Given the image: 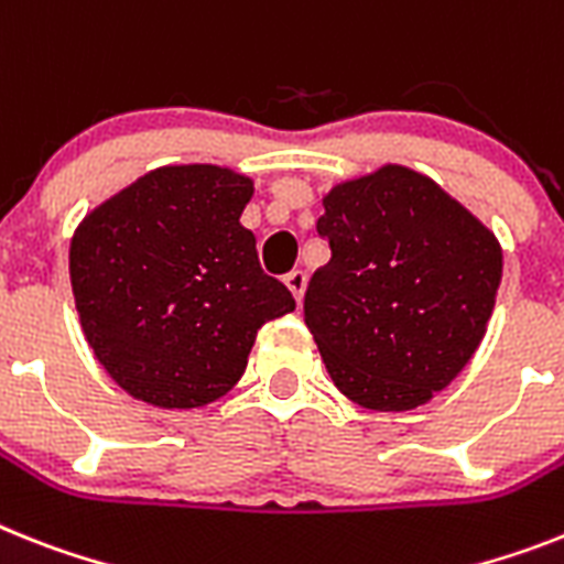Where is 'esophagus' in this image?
Returning <instances> with one entry per match:
<instances>
[{
	"label": "esophagus",
	"mask_w": 564,
	"mask_h": 564,
	"mask_svg": "<svg viewBox=\"0 0 564 564\" xmlns=\"http://www.w3.org/2000/svg\"><path fill=\"white\" fill-rule=\"evenodd\" d=\"M283 283L290 286V292L295 295L297 304H301V301H304V292H306V272H301V269H292V272L283 278Z\"/></svg>",
	"instance_id": "obj_1"
}]
</instances>
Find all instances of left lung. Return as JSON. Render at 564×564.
<instances>
[{
  "mask_svg": "<svg viewBox=\"0 0 564 564\" xmlns=\"http://www.w3.org/2000/svg\"><path fill=\"white\" fill-rule=\"evenodd\" d=\"M318 235L333 258L312 274L304 321L335 387L381 413L427 404L485 338L494 231L430 177L384 165L326 194Z\"/></svg>",
  "mask_w": 564,
  "mask_h": 564,
  "instance_id": "obj_1",
  "label": "left lung"
}]
</instances>
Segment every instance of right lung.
I'll list each match as a JSON object with an SVG mask.
<instances>
[{
    "mask_svg": "<svg viewBox=\"0 0 564 564\" xmlns=\"http://www.w3.org/2000/svg\"><path fill=\"white\" fill-rule=\"evenodd\" d=\"M252 192V180L220 165H163L74 231L79 324L134 399L165 410L212 404L240 381L260 326L295 310L240 224Z\"/></svg>",
    "mask_w": 564,
    "mask_h": 564,
    "instance_id": "obj_1",
    "label": "right lung"
}]
</instances>
